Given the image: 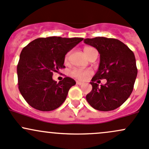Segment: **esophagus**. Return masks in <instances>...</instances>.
<instances>
[{
  "label": "esophagus",
  "instance_id": "obj_1",
  "mask_svg": "<svg viewBox=\"0 0 149 149\" xmlns=\"http://www.w3.org/2000/svg\"><path fill=\"white\" fill-rule=\"evenodd\" d=\"M83 84V83L81 82V81H76V84H78V85H81V84Z\"/></svg>",
  "mask_w": 149,
  "mask_h": 149
}]
</instances>
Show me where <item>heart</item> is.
Here are the masks:
<instances>
[{
	"mask_svg": "<svg viewBox=\"0 0 149 149\" xmlns=\"http://www.w3.org/2000/svg\"><path fill=\"white\" fill-rule=\"evenodd\" d=\"M93 49H95V48H93V47H84V54L86 55V56L88 57L91 51ZM68 56H69V54L68 53V54L65 55V61H68ZM92 73H93V72H92V70L91 69H78V68H75V69L71 70L70 74H71V76H73V78H75V79L81 80V81H84V80H86L87 79L88 76H90L91 74H92Z\"/></svg>",
	"mask_w": 149,
	"mask_h": 149,
	"instance_id": "1",
	"label": "heart"
}]
</instances>
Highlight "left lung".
<instances>
[{
	"mask_svg": "<svg viewBox=\"0 0 149 149\" xmlns=\"http://www.w3.org/2000/svg\"><path fill=\"white\" fill-rule=\"evenodd\" d=\"M100 54L98 71L91 80L92 90L86 95L88 103L96 110L109 111L121 106L131 94L138 70L133 51L118 39L95 37L84 39ZM106 79L98 87L97 80Z\"/></svg>",
	"mask_w": 149,
	"mask_h": 149,
	"instance_id": "obj_1",
	"label": "left lung"
}]
</instances>
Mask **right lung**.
<instances>
[{"instance_id": "add662e5", "label": "right lung", "mask_w": 149, "mask_h": 149, "mask_svg": "<svg viewBox=\"0 0 149 149\" xmlns=\"http://www.w3.org/2000/svg\"><path fill=\"white\" fill-rule=\"evenodd\" d=\"M83 38H39L23 48L17 65L18 88L31 107L50 111L65 101L76 81L69 77L55 81L52 76L63 65L65 56Z\"/></svg>"}]
</instances>
